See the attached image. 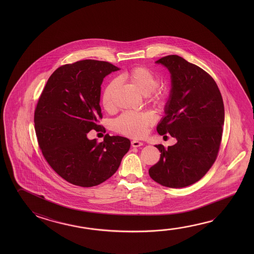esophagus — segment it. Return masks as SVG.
Here are the masks:
<instances>
[{
	"mask_svg": "<svg viewBox=\"0 0 254 254\" xmlns=\"http://www.w3.org/2000/svg\"><path fill=\"white\" fill-rule=\"evenodd\" d=\"M131 144H132V147H133V148H138V147L142 145L143 142L141 141H138V140H133V141H132V142H131Z\"/></svg>",
	"mask_w": 254,
	"mask_h": 254,
	"instance_id": "34e87169",
	"label": "esophagus"
}]
</instances>
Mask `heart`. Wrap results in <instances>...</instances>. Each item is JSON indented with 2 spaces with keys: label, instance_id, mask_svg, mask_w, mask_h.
<instances>
[{
  "label": "heart",
  "instance_id": "heart-1",
  "mask_svg": "<svg viewBox=\"0 0 254 254\" xmlns=\"http://www.w3.org/2000/svg\"><path fill=\"white\" fill-rule=\"evenodd\" d=\"M121 79L128 80L137 88L141 95L150 96L159 85L158 76L145 67H136L122 75ZM119 86V80L113 79L107 85L103 94V106L106 111H111L114 107V95ZM151 102L164 107L166 98L163 95H155L151 97ZM153 115L149 113H125L114 121V128L118 132L133 137H141L144 135L149 126L153 123Z\"/></svg>",
  "mask_w": 254,
  "mask_h": 254
}]
</instances>
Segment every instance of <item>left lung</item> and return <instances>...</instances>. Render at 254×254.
I'll return each instance as SVG.
<instances>
[{"instance_id": "8db88e82", "label": "left lung", "mask_w": 254, "mask_h": 254, "mask_svg": "<svg viewBox=\"0 0 254 254\" xmlns=\"http://www.w3.org/2000/svg\"><path fill=\"white\" fill-rule=\"evenodd\" d=\"M156 64L171 74V90L157 126L160 135L169 133L175 145H155L160 159L149 169L151 179L168 188H183L199 181L211 168L220 148L224 104L216 82L200 67L176 55Z\"/></svg>"}]
</instances>
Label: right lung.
Instances as JSON below:
<instances>
[{"instance_id":"obj_1","label":"right lung","mask_w":254,"mask_h":254,"mask_svg":"<svg viewBox=\"0 0 254 254\" xmlns=\"http://www.w3.org/2000/svg\"><path fill=\"white\" fill-rule=\"evenodd\" d=\"M120 68L96 60L59 67L47 81L34 113V127L42 154L53 170L68 183L93 187L113 176L130 149L123 136L106 134L104 141L87 133L102 130L98 119L101 85Z\"/></svg>"}]
</instances>
